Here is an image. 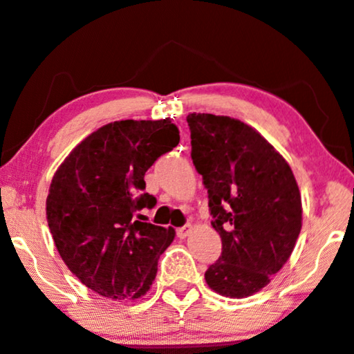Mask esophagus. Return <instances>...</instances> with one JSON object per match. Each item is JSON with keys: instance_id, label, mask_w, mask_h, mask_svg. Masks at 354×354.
<instances>
[{"instance_id": "esophagus-1", "label": "esophagus", "mask_w": 354, "mask_h": 354, "mask_svg": "<svg viewBox=\"0 0 354 354\" xmlns=\"http://www.w3.org/2000/svg\"><path fill=\"white\" fill-rule=\"evenodd\" d=\"M189 231H191V225L186 224V225H183V227L176 229V236L180 237V239H185V237H188Z\"/></svg>"}]
</instances>
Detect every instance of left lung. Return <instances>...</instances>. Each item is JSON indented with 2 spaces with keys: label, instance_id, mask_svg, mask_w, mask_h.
I'll return each mask as SVG.
<instances>
[{
  "label": "left lung",
  "instance_id": "8db88e82",
  "mask_svg": "<svg viewBox=\"0 0 354 354\" xmlns=\"http://www.w3.org/2000/svg\"><path fill=\"white\" fill-rule=\"evenodd\" d=\"M186 120L211 225L223 241L204 279L219 295L250 297L293 252L301 229L299 185L283 156L247 123L212 113H189Z\"/></svg>",
  "mask_w": 354,
  "mask_h": 354
}]
</instances>
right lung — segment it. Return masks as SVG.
Segmentation results:
<instances>
[{
	"instance_id": "1",
	"label": "right lung",
	"mask_w": 354,
	"mask_h": 354,
	"mask_svg": "<svg viewBox=\"0 0 354 354\" xmlns=\"http://www.w3.org/2000/svg\"><path fill=\"white\" fill-rule=\"evenodd\" d=\"M180 143L166 120H120L100 127L55 171L46 216L59 255L85 287L112 300H135L150 290L173 227L143 223L145 173Z\"/></svg>"
}]
</instances>
